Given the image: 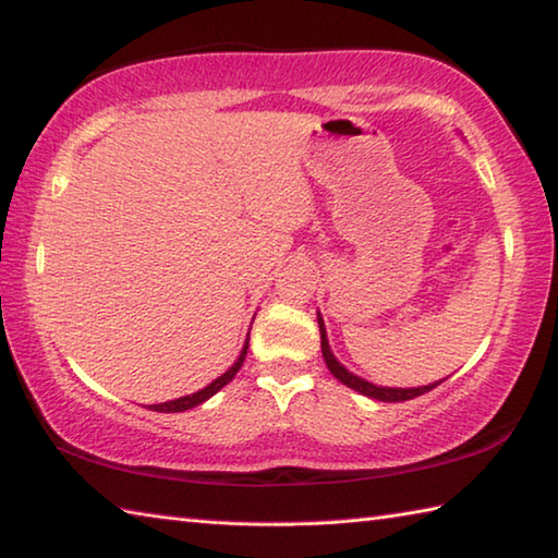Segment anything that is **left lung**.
Segmentation results:
<instances>
[{
    "instance_id": "left-lung-1",
    "label": "left lung",
    "mask_w": 558,
    "mask_h": 558,
    "mask_svg": "<svg viewBox=\"0 0 558 558\" xmlns=\"http://www.w3.org/2000/svg\"><path fill=\"white\" fill-rule=\"evenodd\" d=\"M317 323H319V337H323V356H325V362H327V369L335 374V379L347 384L349 389H354V391H359V393L369 396V399L389 401V403H391V401H409V399H415V396H421V393H426V391H430V389H436V386L440 384V381H436V384H428V386H418V389H386V386H374V384H369V381L359 379V376L349 374V372L344 369V366L339 364L337 359H335L332 349H329V344H327V332H325L323 317H317Z\"/></svg>"
}]
</instances>
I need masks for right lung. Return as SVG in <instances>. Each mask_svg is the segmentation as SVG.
Returning <instances> with one entry per match:
<instances>
[{"mask_svg":"<svg viewBox=\"0 0 558 558\" xmlns=\"http://www.w3.org/2000/svg\"><path fill=\"white\" fill-rule=\"evenodd\" d=\"M245 352H248V339H245V344H243V352H241V356H239V359H235V364L231 366V369L226 372V374H221L219 379H216V381H211L209 386H206V389L196 391V393H192V396H182V399L167 401V403H155V405H149V409H153V411H159V413H179V411L194 409V405L204 403L206 399H211V396H214L216 391H219V389H223V386L233 379L235 372L241 369V366H243V359H245Z\"/></svg>","mask_w":558,"mask_h":558,"instance_id":"obj_1","label":"right lung"}]
</instances>
